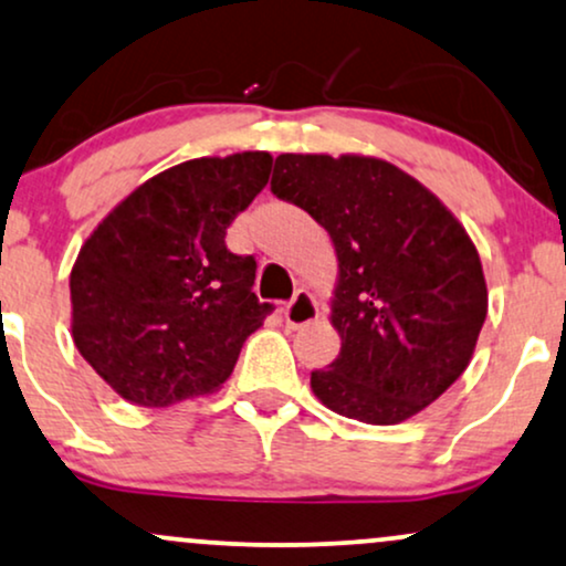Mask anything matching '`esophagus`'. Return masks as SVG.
I'll list each match as a JSON object with an SVG mask.
<instances>
[{
  "label": "esophagus",
  "mask_w": 566,
  "mask_h": 566,
  "mask_svg": "<svg viewBox=\"0 0 566 566\" xmlns=\"http://www.w3.org/2000/svg\"><path fill=\"white\" fill-rule=\"evenodd\" d=\"M316 316H318V305L313 301L308 290H297L295 297L284 305V322H287L292 329L311 324Z\"/></svg>",
  "instance_id": "34e87169"
}]
</instances>
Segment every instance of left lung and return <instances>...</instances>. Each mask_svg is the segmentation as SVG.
I'll return each instance as SVG.
<instances>
[{
    "mask_svg": "<svg viewBox=\"0 0 566 566\" xmlns=\"http://www.w3.org/2000/svg\"><path fill=\"white\" fill-rule=\"evenodd\" d=\"M279 200L329 231L339 261L332 324L343 345L311 387L332 411L398 424L464 374L488 316L482 263L430 189L360 155H279Z\"/></svg>",
    "mask_w": 566,
    "mask_h": 566,
    "instance_id": "1",
    "label": "left lung"
}]
</instances>
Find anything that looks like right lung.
Wrapping results in <instances>:
<instances>
[{
    "instance_id": "right-lung-1",
    "label": "right lung",
    "mask_w": 566,
    "mask_h": 566,
    "mask_svg": "<svg viewBox=\"0 0 566 566\" xmlns=\"http://www.w3.org/2000/svg\"><path fill=\"white\" fill-rule=\"evenodd\" d=\"M269 153L179 163L134 189L94 229L71 271L73 343L136 406L213 392L274 311L255 297V258L227 229L261 192Z\"/></svg>"
}]
</instances>
